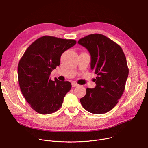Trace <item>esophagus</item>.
I'll use <instances>...</instances> for the list:
<instances>
[{"label":"esophagus","instance_id":"1","mask_svg":"<svg viewBox=\"0 0 148 148\" xmlns=\"http://www.w3.org/2000/svg\"><path fill=\"white\" fill-rule=\"evenodd\" d=\"M72 87H76V86H78L79 85L77 84H76V82H72Z\"/></svg>","mask_w":148,"mask_h":148}]
</instances>
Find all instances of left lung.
I'll list each match as a JSON object with an SVG mask.
<instances>
[{"label": "left lung", "instance_id": "8db88e82", "mask_svg": "<svg viewBox=\"0 0 148 148\" xmlns=\"http://www.w3.org/2000/svg\"><path fill=\"white\" fill-rule=\"evenodd\" d=\"M91 56L90 68L96 76V87L87 88L80 99L85 109L94 114L112 109L122 96L129 74L126 59L121 47L102 34H91L77 42Z\"/></svg>", "mask_w": 148, "mask_h": 148}]
</instances>
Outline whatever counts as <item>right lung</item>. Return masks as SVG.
Returning <instances> with one entry per match:
<instances>
[{"mask_svg": "<svg viewBox=\"0 0 148 148\" xmlns=\"http://www.w3.org/2000/svg\"><path fill=\"white\" fill-rule=\"evenodd\" d=\"M76 43L73 39L44 36L33 42L20 59L19 86L25 99L36 112L51 114L62 106L72 85L57 78L52 80L50 75L59 66L62 54Z\"/></svg>", "mask_w": 148, "mask_h": 148, "instance_id": "right-lung-1", "label": "right lung"}]
</instances>
